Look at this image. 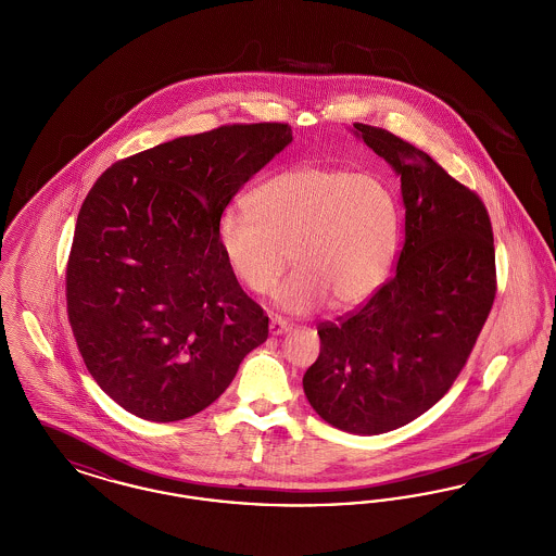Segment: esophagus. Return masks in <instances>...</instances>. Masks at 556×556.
<instances>
[{
  "label": "esophagus",
  "mask_w": 556,
  "mask_h": 556,
  "mask_svg": "<svg viewBox=\"0 0 556 556\" xmlns=\"http://www.w3.org/2000/svg\"><path fill=\"white\" fill-rule=\"evenodd\" d=\"M290 320H286V318L281 317H273L270 318V325H268V331H270V336H281V333L290 331Z\"/></svg>",
  "instance_id": "34e87169"
}]
</instances>
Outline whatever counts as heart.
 I'll list each match as a JSON object with an SVG mask.
<instances>
[{
	"mask_svg": "<svg viewBox=\"0 0 556 556\" xmlns=\"http://www.w3.org/2000/svg\"><path fill=\"white\" fill-rule=\"evenodd\" d=\"M248 214L227 211L216 220L220 254L239 283L256 295L275 290L277 304L304 315L325 302L350 311L383 283L396 256L400 200L375 173L318 164L283 170L254 187Z\"/></svg>",
	"mask_w": 556,
	"mask_h": 556,
	"instance_id": "1",
	"label": "heart"
}]
</instances>
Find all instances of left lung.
Masks as SVG:
<instances>
[{"label": "left lung", "mask_w": 556, "mask_h": 556, "mask_svg": "<svg viewBox=\"0 0 556 556\" xmlns=\"http://www.w3.org/2000/svg\"><path fill=\"white\" fill-rule=\"evenodd\" d=\"M402 181L396 273L365 304L318 325L304 394L327 424L375 435L421 417L452 388L496 298L492 220L473 189L424 150L354 123Z\"/></svg>", "instance_id": "8db88e82"}]
</instances>
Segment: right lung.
I'll use <instances>...</instances> for the list:
<instances>
[{"mask_svg":"<svg viewBox=\"0 0 556 556\" xmlns=\"http://www.w3.org/2000/svg\"><path fill=\"white\" fill-rule=\"evenodd\" d=\"M291 141L236 123L116 160L89 189L66 263V313L98 386L146 421L211 406L268 317L225 263L216 220Z\"/></svg>","mask_w":556,"mask_h":556,"instance_id":"obj_1","label":"right lung"}]
</instances>
